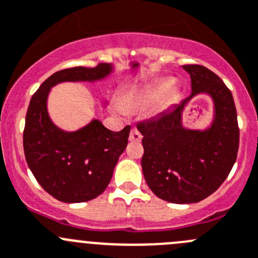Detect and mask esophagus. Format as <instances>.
<instances>
[{
  "label": "esophagus",
  "mask_w": 258,
  "mask_h": 258,
  "mask_svg": "<svg viewBox=\"0 0 258 258\" xmlns=\"http://www.w3.org/2000/svg\"><path fill=\"white\" fill-rule=\"evenodd\" d=\"M130 141H141V139H142V135L140 134V131L139 130L136 128V127H132L131 128V132H130Z\"/></svg>",
  "instance_id": "34e87169"
}]
</instances>
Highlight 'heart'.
Listing matches in <instances>:
<instances>
[{
    "label": "heart",
    "mask_w": 258,
    "mask_h": 258,
    "mask_svg": "<svg viewBox=\"0 0 258 258\" xmlns=\"http://www.w3.org/2000/svg\"><path fill=\"white\" fill-rule=\"evenodd\" d=\"M169 82L160 81L154 83H146L130 89L119 101V106L123 111H142L155 104V108L164 107V101L170 94Z\"/></svg>",
    "instance_id": "heart-1"
}]
</instances>
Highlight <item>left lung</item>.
<instances>
[{
    "label": "left lung",
    "instance_id": "obj_1",
    "mask_svg": "<svg viewBox=\"0 0 258 258\" xmlns=\"http://www.w3.org/2000/svg\"><path fill=\"white\" fill-rule=\"evenodd\" d=\"M191 79V93L156 118L137 123L142 134L141 166L150 189L162 201L198 203L227 179L237 159L239 128L231 91L221 78L198 64L182 67ZM199 93L215 101V119L206 132L181 124L184 104Z\"/></svg>",
    "mask_w": 258,
    "mask_h": 258
}]
</instances>
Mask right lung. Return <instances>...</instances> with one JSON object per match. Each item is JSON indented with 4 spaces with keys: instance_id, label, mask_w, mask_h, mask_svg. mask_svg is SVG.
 <instances>
[{
    "instance_id": "right-lung-1",
    "label": "right lung",
    "mask_w": 258,
    "mask_h": 258,
    "mask_svg": "<svg viewBox=\"0 0 258 258\" xmlns=\"http://www.w3.org/2000/svg\"><path fill=\"white\" fill-rule=\"evenodd\" d=\"M111 71L109 64L62 69L50 76L30 101L24 130L27 165L42 189L64 203L92 201L106 190L131 127L113 132L93 119L76 132L62 131L47 114V94L61 82L99 81Z\"/></svg>"
}]
</instances>
